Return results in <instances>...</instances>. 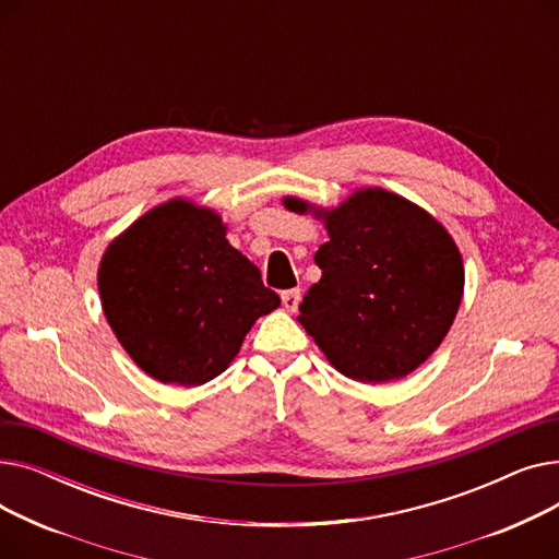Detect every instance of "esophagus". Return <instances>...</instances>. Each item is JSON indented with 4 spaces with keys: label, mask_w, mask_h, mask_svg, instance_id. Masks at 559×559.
<instances>
[{
    "label": "esophagus",
    "mask_w": 559,
    "mask_h": 559,
    "mask_svg": "<svg viewBox=\"0 0 559 559\" xmlns=\"http://www.w3.org/2000/svg\"><path fill=\"white\" fill-rule=\"evenodd\" d=\"M281 299H283V306L287 312H297L299 301H301V289H285Z\"/></svg>",
    "instance_id": "obj_1"
}]
</instances>
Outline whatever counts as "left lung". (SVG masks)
Masks as SVG:
<instances>
[{"mask_svg": "<svg viewBox=\"0 0 559 559\" xmlns=\"http://www.w3.org/2000/svg\"><path fill=\"white\" fill-rule=\"evenodd\" d=\"M292 213L312 211L285 197ZM324 219L329 242L299 324L329 362L360 383L415 371L447 337L464 292L462 255L449 230L417 203L383 188L356 190Z\"/></svg>", "mask_w": 559, "mask_h": 559, "instance_id": "obj_1", "label": "left lung"}]
</instances>
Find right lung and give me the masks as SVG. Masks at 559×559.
I'll return each mask as SVG.
<instances>
[{
    "mask_svg": "<svg viewBox=\"0 0 559 559\" xmlns=\"http://www.w3.org/2000/svg\"><path fill=\"white\" fill-rule=\"evenodd\" d=\"M108 324L133 362L165 385L194 388L238 356L255 319L281 306L222 217L171 199L135 219L99 264Z\"/></svg>",
    "mask_w": 559,
    "mask_h": 559,
    "instance_id": "right-lung-1",
    "label": "right lung"
}]
</instances>
